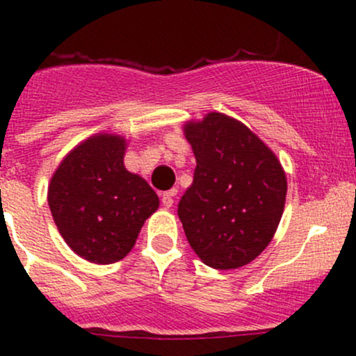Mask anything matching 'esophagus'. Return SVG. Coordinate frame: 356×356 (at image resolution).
I'll return each mask as SVG.
<instances>
[{
    "instance_id": "esophagus-1",
    "label": "esophagus",
    "mask_w": 356,
    "mask_h": 356,
    "mask_svg": "<svg viewBox=\"0 0 356 356\" xmlns=\"http://www.w3.org/2000/svg\"><path fill=\"white\" fill-rule=\"evenodd\" d=\"M175 194H177V189H170L169 192H165V194L162 195V206H164L165 209H170V207H172Z\"/></svg>"
}]
</instances>
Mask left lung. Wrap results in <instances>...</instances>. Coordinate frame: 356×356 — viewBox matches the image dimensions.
Listing matches in <instances>:
<instances>
[{"label":"left lung","instance_id":"1","mask_svg":"<svg viewBox=\"0 0 356 356\" xmlns=\"http://www.w3.org/2000/svg\"><path fill=\"white\" fill-rule=\"evenodd\" d=\"M184 136L197 162L177 209L186 238L207 266H246L280 226L288 191L283 165L249 127L226 113L186 122Z\"/></svg>","mask_w":356,"mask_h":356}]
</instances>
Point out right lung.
I'll use <instances>...</instances> for the list:
<instances>
[{
    "label": "right lung",
    "mask_w": 356,
    "mask_h": 356,
    "mask_svg": "<svg viewBox=\"0 0 356 356\" xmlns=\"http://www.w3.org/2000/svg\"><path fill=\"white\" fill-rule=\"evenodd\" d=\"M127 138L100 132L63 157L48 184V206L65 243L95 264L132 251L142 226L159 209V195L124 164Z\"/></svg>",
    "instance_id": "obj_1"
}]
</instances>
